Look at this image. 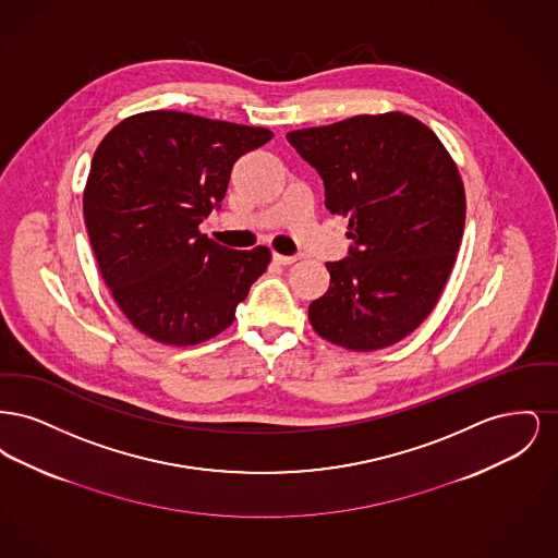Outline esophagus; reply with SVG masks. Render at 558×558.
<instances>
[{
  "instance_id": "esophagus-1",
  "label": "esophagus",
  "mask_w": 558,
  "mask_h": 558,
  "mask_svg": "<svg viewBox=\"0 0 558 558\" xmlns=\"http://www.w3.org/2000/svg\"><path fill=\"white\" fill-rule=\"evenodd\" d=\"M271 259H274L276 264H280V266H291V264L296 262V257H292V255H280V253H274Z\"/></svg>"
}]
</instances>
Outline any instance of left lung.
<instances>
[{
	"label": "left lung",
	"instance_id": "8db88e82",
	"mask_svg": "<svg viewBox=\"0 0 558 558\" xmlns=\"http://www.w3.org/2000/svg\"><path fill=\"white\" fill-rule=\"evenodd\" d=\"M324 182L326 209L349 219V255L326 264L310 305L322 339L353 351L393 345L444 291L464 232V186L439 137L403 112L357 114L287 133Z\"/></svg>",
	"mask_w": 558,
	"mask_h": 558
}]
</instances>
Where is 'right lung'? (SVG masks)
Masks as SVG:
<instances>
[{
  "label": "right lung",
  "mask_w": 558,
  "mask_h": 558,
  "mask_svg": "<svg viewBox=\"0 0 558 558\" xmlns=\"http://www.w3.org/2000/svg\"><path fill=\"white\" fill-rule=\"evenodd\" d=\"M274 133L178 110L121 121L100 142L83 215L100 274L133 326L187 347L226 330L271 259L201 234L221 207L234 162Z\"/></svg>",
  "instance_id": "1"
}]
</instances>
